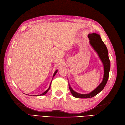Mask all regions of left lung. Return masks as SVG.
Wrapping results in <instances>:
<instances>
[{"instance_id":"1","label":"left lung","mask_w":125,"mask_h":125,"mask_svg":"<svg viewBox=\"0 0 125 125\" xmlns=\"http://www.w3.org/2000/svg\"><path fill=\"white\" fill-rule=\"evenodd\" d=\"M89 39V43L93 49L97 52L100 59L103 62L104 74L102 83L96 88L88 94H82L75 92L69 85V88L73 97L78 98H89L96 96L105 87L108 79L109 70L110 68V62L108 57V52L105 44L102 41L99 35L96 33H89L88 35Z\"/></svg>"}]
</instances>
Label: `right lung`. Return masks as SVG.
<instances>
[{
    "instance_id": "right-lung-1",
    "label": "right lung",
    "mask_w": 125,
    "mask_h": 125,
    "mask_svg": "<svg viewBox=\"0 0 125 125\" xmlns=\"http://www.w3.org/2000/svg\"><path fill=\"white\" fill-rule=\"evenodd\" d=\"M57 71H58V70H56L55 71V72L54 73V74H53V77H54L55 76V75L56 74V73H57ZM52 82H51V83H52ZM50 85H51V83H50V86H49V88H48V89H47V90H46L45 92H44V93H43L42 94H40V95H37V96H43V95H45V94L48 92V90H49V89H50Z\"/></svg>"
}]
</instances>
